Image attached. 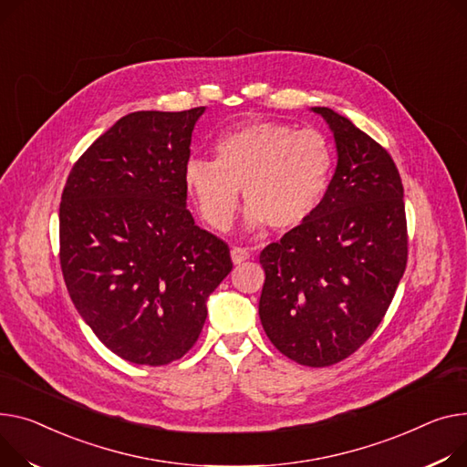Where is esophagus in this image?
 <instances>
[{
    "label": "esophagus",
    "instance_id": "34e87169",
    "mask_svg": "<svg viewBox=\"0 0 467 467\" xmlns=\"http://www.w3.org/2000/svg\"><path fill=\"white\" fill-rule=\"evenodd\" d=\"M231 259H233L234 265H240V263L250 259V252H247L245 247H233V250H231Z\"/></svg>",
    "mask_w": 467,
    "mask_h": 467
}]
</instances>
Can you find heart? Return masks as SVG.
<instances>
[{
	"instance_id": "b5f03b06",
	"label": "heart",
	"mask_w": 467,
	"mask_h": 467,
	"mask_svg": "<svg viewBox=\"0 0 467 467\" xmlns=\"http://www.w3.org/2000/svg\"><path fill=\"white\" fill-rule=\"evenodd\" d=\"M215 160L192 158L183 167L185 190L202 220L227 231L234 220L240 188L250 227L266 223L291 231L321 206L332 178V148L314 130L282 121H252L213 142Z\"/></svg>"
}]
</instances>
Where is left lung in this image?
<instances>
[{
    "instance_id": "left-lung-1",
    "label": "left lung",
    "mask_w": 467,
    "mask_h": 467,
    "mask_svg": "<svg viewBox=\"0 0 467 467\" xmlns=\"http://www.w3.org/2000/svg\"><path fill=\"white\" fill-rule=\"evenodd\" d=\"M312 110L328 123L337 165L317 212L261 252L259 317L279 353L323 368L383 321L406 272L408 223L390 153L346 116Z\"/></svg>"
}]
</instances>
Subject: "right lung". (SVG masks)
Listing matches in <instances>:
<instances>
[{
  "instance_id": "obj_1",
  "label": "right lung",
  "mask_w": 467,
  "mask_h": 467,
  "mask_svg": "<svg viewBox=\"0 0 467 467\" xmlns=\"http://www.w3.org/2000/svg\"><path fill=\"white\" fill-rule=\"evenodd\" d=\"M204 107L119 118L73 165L59 204V265L80 317L123 360L188 353L206 300L233 270L229 245L195 225L183 167Z\"/></svg>"
}]
</instances>
